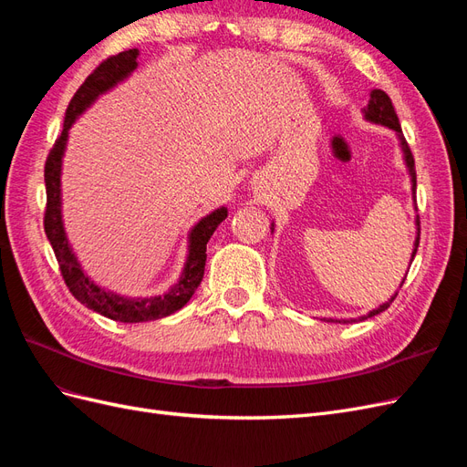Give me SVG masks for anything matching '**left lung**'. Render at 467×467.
<instances>
[{
    "instance_id": "8db88e82",
    "label": "left lung",
    "mask_w": 467,
    "mask_h": 467,
    "mask_svg": "<svg viewBox=\"0 0 467 467\" xmlns=\"http://www.w3.org/2000/svg\"><path fill=\"white\" fill-rule=\"evenodd\" d=\"M364 119H366V120H370V122H376V124H381V126H388V129H391V130L398 132V138H400V142H401V150H403V158H405V163H407V169H409V175H411V185H413V192H415V189H417V173H415V160H413V153H411V148H409V144L405 142V136H403V132H401L400 119H398V115H395V109H393V105H391V99L388 97V93H386V91L374 89V91L370 93L368 107L364 109ZM271 230H275V225H273ZM417 230H419V232H417V239H415V247H413L411 261L415 259V255H417V247H419V234H420V228H419V216H417ZM403 282H405V278L401 280V286H403ZM401 286H400V288H401ZM395 296H398V292H395L386 304H381L379 307L372 309V312H368V314L362 316V317H358V319H331V321H338V323H352V321H362V319L374 317V316H378V314H381V312H386V309L389 307V304L395 300Z\"/></svg>"
}]
</instances>
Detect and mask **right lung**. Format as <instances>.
<instances>
[{
    "instance_id": "1",
    "label": "right lung",
    "mask_w": 467,
    "mask_h": 467,
    "mask_svg": "<svg viewBox=\"0 0 467 467\" xmlns=\"http://www.w3.org/2000/svg\"><path fill=\"white\" fill-rule=\"evenodd\" d=\"M138 48L124 50L117 56H110L105 62L99 64L88 79L81 83L79 89L69 101L66 109L64 130L56 140L45 165V182H47V210H45V232L48 242L54 249L56 261H58L62 278L74 298L81 302L93 312L101 314L112 321L120 323H142L153 321L165 316L175 314L177 309L185 306L194 290L199 288L204 276L206 265V244L216 232L218 225L228 218V208H218L212 214L204 216L194 225L189 234V257L182 268V275L177 285L167 290L161 296H151V298H126V296L115 294L97 286L95 282L83 273L81 265L78 263L76 253L69 245L64 222H62V189H60V175H62V158L67 142V130L72 129L74 120L86 110L99 95L112 89L122 79L129 78L138 66Z\"/></svg>"
}]
</instances>
